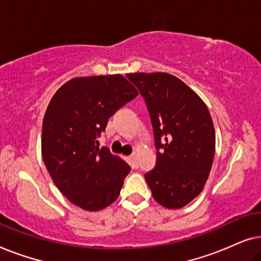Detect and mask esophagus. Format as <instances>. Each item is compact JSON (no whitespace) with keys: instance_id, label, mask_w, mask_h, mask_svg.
<instances>
[{"instance_id":"34e87169","label":"esophagus","mask_w":261,"mask_h":261,"mask_svg":"<svg viewBox=\"0 0 261 261\" xmlns=\"http://www.w3.org/2000/svg\"><path fill=\"white\" fill-rule=\"evenodd\" d=\"M129 159H130V162L133 163V165H138V159H137V154H132V155L129 156Z\"/></svg>"}]
</instances>
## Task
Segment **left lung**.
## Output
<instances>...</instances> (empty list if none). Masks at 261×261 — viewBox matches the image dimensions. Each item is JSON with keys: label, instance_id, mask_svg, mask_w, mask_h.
Here are the masks:
<instances>
[{"label": "left lung", "instance_id": "obj_1", "mask_svg": "<svg viewBox=\"0 0 261 261\" xmlns=\"http://www.w3.org/2000/svg\"><path fill=\"white\" fill-rule=\"evenodd\" d=\"M151 119L155 166L145 173L153 197L169 209L183 208L201 194L215 153V130L204 102L169 73H129Z\"/></svg>", "mask_w": 261, "mask_h": 261}]
</instances>
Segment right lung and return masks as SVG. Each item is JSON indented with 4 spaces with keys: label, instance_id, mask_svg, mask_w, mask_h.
<instances>
[{
    "label": "right lung",
    "instance_id": "right-lung-1",
    "mask_svg": "<svg viewBox=\"0 0 261 261\" xmlns=\"http://www.w3.org/2000/svg\"><path fill=\"white\" fill-rule=\"evenodd\" d=\"M138 96L121 74L73 78L58 89L42 122L41 152L49 176L65 197L97 212L119 197L130 167L97 139L110 116Z\"/></svg>",
    "mask_w": 261,
    "mask_h": 261
}]
</instances>
